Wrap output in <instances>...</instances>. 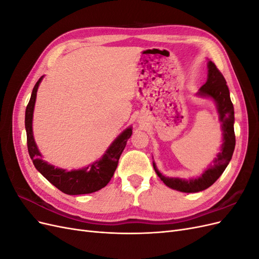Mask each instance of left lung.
<instances>
[{
    "label": "left lung",
    "mask_w": 259,
    "mask_h": 259,
    "mask_svg": "<svg viewBox=\"0 0 259 259\" xmlns=\"http://www.w3.org/2000/svg\"><path fill=\"white\" fill-rule=\"evenodd\" d=\"M226 80L222 72L217 69L213 61L208 62V79L206 83L202 86L199 95L211 97L217 104L219 112V120L223 123L224 131V143L222 145V152H219L217 158L214 160L213 166H210L205 173L197 179H191L189 182L179 178H168L163 176L156 169L155 164L153 167L155 173L163 180L167 187L182 192H199L207 189L224 173L228 165L236 147V135H234L233 122L234 111L233 105L230 99L229 89L226 84Z\"/></svg>",
    "instance_id": "left-lung-1"
}]
</instances>
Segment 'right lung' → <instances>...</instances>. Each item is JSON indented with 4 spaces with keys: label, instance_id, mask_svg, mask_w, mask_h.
<instances>
[{
    "label": "right lung",
    "instance_id": "add662e5",
    "mask_svg": "<svg viewBox=\"0 0 259 259\" xmlns=\"http://www.w3.org/2000/svg\"><path fill=\"white\" fill-rule=\"evenodd\" d=\"M42 77L43 76H41L35 83L29 104L26 108L25 125L27 131V146L31 160H32L35 168L51 184H53L57 189L66 194H86L100 190L101 188L106 187L112 178L117 166V162H119L120 156L125 146H126L127 139L132 135V128L130 127L125 130L106 151L103 159L92 164V165L83 169L71 171L55 168L53 165H50V164L41 159L42 155L37 150L32 133L33 108L35 104L37 88Z\"/></svg>",
    "mask_w": 259,
    "mask_h": 259
}]
</instances>
